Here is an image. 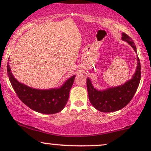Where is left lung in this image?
<instances>
[{
	"mask_svg": "<svg viewBox=\"0 0 151 151\" xmlns=\"http://www.w3.org/2000/svg\"><path fill=\"white\" fill-rule=\"evenodd\" d=\"M121 39L129 43L136 52V47L134 42L128 35L122 33ZM141 63L137 57V67L134 74L129 81L124 84L115 87H110L106 89L98 90L92 85L91 79H86L88 95L91 104L97 110L101 112H113L125 107L132 99L138 89L141 80Z\"/></svg>",
	"mask_w": 151,
	"mask_h": 151,
	"instance_id": "1",
	"label": "left lung"
}]
</instances>
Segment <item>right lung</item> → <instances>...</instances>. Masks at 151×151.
I'll return each instance as SVG.
<instances>
[{
  "instance_id": "1",
  "label": "right lung",
  "mask_w": 151,
  "mask_h": 151,
  "mask_svg": "<svg viewBox=\"0 0 151 151\" xmlns=\"http://www.w3.org/2000/svg\"><path fill=\"white\" fill-rule=\"evenodd\" d=\"M7 72L18 98L33 111L45 114L58 113L64 109L75 78V75L71 77L59 88L37 89L19 82L12 74L9 63L7 64Z\"/></svg>"
}]
</instances>
